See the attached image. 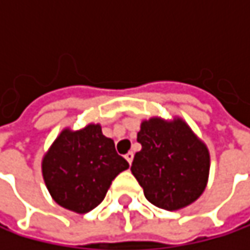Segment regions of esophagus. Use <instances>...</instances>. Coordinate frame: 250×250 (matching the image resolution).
<instances>
[{"mask_svg": "<svg viewBox=\"0 0 250 250\" xmlns=\"http://www.w3.org/2000/svg\"><path fill=\"white\" fill-rule=\"evenodd\" d=\"M125 158L127 159L128 164H131V162H133V158H134V153H133V152H128V153H125Z\"/></svg>", "mask_w": 250, "mask_h": 250, "instance_id": "34e87169", "label": "esophagus"}]
</instances>
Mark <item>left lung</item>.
Segmentation results:
<instances>
[{"instance_id":"1","label":"left lung","mask_w":250,"mask_h":250,"mask_svg":"<svg viewBox=\"0 0 250 250\" xmlns=\"http://www.w3.org/2000/svg\"><path fill=\"white\" fill-rule=\"evenodd\" d=\"M137 142L142 150L134 155L131 174L149 203L172 211L203 194L210 169L208 150L182 120L143 122Z\"/></svg>"}]
</instances>
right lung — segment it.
Returning a JSON list of instances; mask_svg holds the SVG:
<instances>
[{
	"mask_svg": "<svg viewBox=\"0 0 250 250\" xmlns=\"http://www.w3.org/2000/svg\"><path fill=\"white\" fill-rule=\"evenodd\" d=\"M128 168L114 142L98 125L63 130L46 156L42 169L53 200L79 214L94 210L105 197L113 179Z\"/></svg>",
	"mask_w": 250,
	"mask_h": 250,
	"instance_id": "obj_1",
	"label": "right lung"
}]
</instances>
